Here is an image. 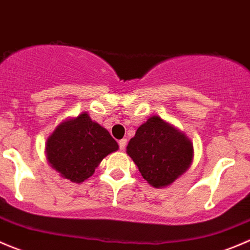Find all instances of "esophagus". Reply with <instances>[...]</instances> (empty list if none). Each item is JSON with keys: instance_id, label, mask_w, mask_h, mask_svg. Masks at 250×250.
<instances>
[{"instance_id": "obj_1", "label": "esophagus", "mask_w": 250, "mask_h": 250, "mask_svg": "<svg viewBox=\"0 0 250 250\" xmlns=\"http://www.w3.org/2000/svg\"><path fill=\"white\" fill-rule=\"evenodd\" d=\"M126 143H127V141H126L125 138H123V140L119 141V148H120V150H124V149H125Z\"/></svg>"}]
</instances>
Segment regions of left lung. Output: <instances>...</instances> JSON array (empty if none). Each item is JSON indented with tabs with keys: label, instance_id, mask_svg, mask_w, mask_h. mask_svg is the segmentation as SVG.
Masks as SVG:
<instances>
[{
	"label": "left lung",
	"instance_id": "8db88e82",
	"mask_svg": "<svg viewBox=\"0 0 250 250\" xmlns=\"http://www.w3.org/2000/svg\"><path fill=\"white\" fill-rule=\"evenodd\" d=\"M126 152L143 179L159 188L172 184L188 169L193 158V146L179 130L159 117H152L137 128Z\"/></svg>",
	"mask_w": 250,
	"mask_h": 250
}]
</instances>
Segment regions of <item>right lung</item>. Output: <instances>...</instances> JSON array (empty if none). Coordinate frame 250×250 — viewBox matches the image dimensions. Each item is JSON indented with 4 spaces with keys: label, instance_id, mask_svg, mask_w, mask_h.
Listing matches in <instances>:
<instances>
[{
    "label": "right lung",
    "instance_id": "right-lung-1",
    "mask_svg": "<svg viewBox=\"0 0 250 250\" xmlns=\"http://www.w3.org/2000/svg\"><path fill=\"white\" fill-rule=\"evenodd\" d=\"M119 148L117 141L86 113L57 126L47 140L51 167L71 182L85 181L102 159Z\"/></svg>",
    "mask_w": 250,
    "mask_h": 250
}]
</instances>
